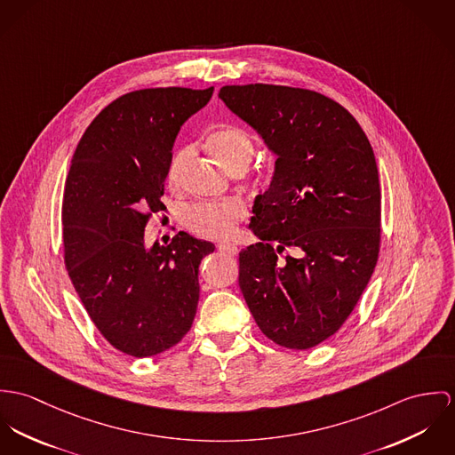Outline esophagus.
I'll return each mask as SVG.
<instances>
[{
  "mask_svg": "<svg viewBox=\"0 0 455 455\" xmlns=\"http://www.w3.org/2000/svg\"><path fill=\"white\" fill-rule=\"evenodd\" d=\"M218 250L221 252H225V254H228V256L237 254V246L232 244V243H220V244H218Z\"/></svg>",
  "mask_w": 455,
  "mask_h": 455,
  "instance_id": "34e87169",
  "label": "esophagus"
}]
</instances>
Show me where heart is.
<instances>
[{"label":"heart","mask_w":455,"mask_h":455,"mask_svg":"<svg viewBox=\"0 0 455 455\" xmlns=\"http://www.w3.org/2000/svg\"><path fill=\"white\" fill-rule=\"evenodd\" d=\"M207 147L232 172L244 171L254 155L251 136L239 127H225L211 132L207 138ZM192 153V147H181L172 153L167 165V183L172 188L181 185ZM244 216L246 207L235 199L223 203H199L185 211L183 223L199 237L225 239L234 234L235 225Z\"/></svg>","instance_id":"heart-1"}]
</instances>
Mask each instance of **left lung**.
<instances>
[{"label":"left lung","mask_w":455,"mask_h":455,"mask_svg":"<svg viewBox=\"0 0 455 455\" xmlns=\"http://www.w3.org/2000/svg\"><path fill=\"white\" fill-rule=\"evenodd\" d=\"M218 98L277 156L239 252V286L258 328L310 349L344 324L379 258L380 185L371 145L339 102L284 85H225ZM286 247L296 251L279 259Z\"/></svg>","instance_id":"left-lung-1"}]
</instances>
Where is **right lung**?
Wrapping results in <instances>:
<instances>
[{
    "label": "right lung",
    "instance_id": "right-lung-1",
    "mask_svg": "<svg viewBox=\"0 0 455 455\" xmlns=\"http://www.w3.org/2000/svg\"><path fill=\"white\" fill-rule=\"evenodd\" d=\"M214 87L143 89L108 104L82 136L62 199L64 263L102 337L150 357L176 346L199 303V265L214 244L180 232L145 246L181 125Z\"/></svg>",
    "mask_w": 455,
    "mask_h": 455
}]
</instances>
